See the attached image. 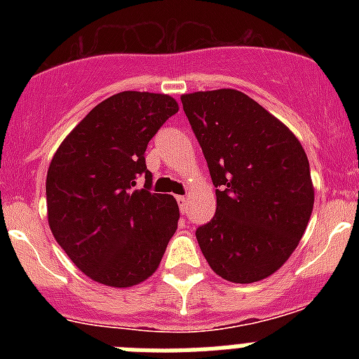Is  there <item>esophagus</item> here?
Wrapping results in <instances>:
<instances>
[{
    "instance_id": "esophagus-1",
    "label": "esophagus",
    "mask_w": 359,
    "mask_h": 359,
    "mask_svg": "<svg viewBox=\"0 0 359 359\" xmlns=\"http://www.w3.org/2000/svg\"><path fill=\"white\" fill-rule=\"evenodd\" d=\"M177 205H180V210L185 212L187 210V203H189V199L185 198V196H177Z\"/></svg>"
}]
</instances>
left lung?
I'll return each instance as SVG.
<instances>
[{"label": "left lung", "mask_w": 359, "mask_h": 359, "mask_svg": "<svg viewBox=\"0 0 359 359\" xmlns=\"http://www.w3.org/2000/svg\"><path fill=\"white\" fill-rule=\"evenodd\" d=\"M215 185L217 208L196 231L219 277L250 284L273 275L309 223L315 189L297 136L237 90L182 95Z\"/></svg>", "instance_id": "left-lung-1"}]
</instances>
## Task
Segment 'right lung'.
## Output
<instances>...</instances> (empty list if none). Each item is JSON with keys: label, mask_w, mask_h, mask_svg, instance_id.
<instances>
[{"label": "right lung", "mask_w": 359, "mask_h": 359, "mask_svg": "<svg viewBox=\"0 0 359 359\" xmlns=\"http://www.w3.org/2000/svg\"><path fill=\"white\" fill-rule=\"evenodd\" d=\"M177 109L169 95L122 91L95 106L53 154L46 174L50 230L98 284L144 282L176 231L180 208L170 194L151 192L145 149ZM140 175L146 185L136 189Z\"/></svg>", "instance_id": "add662e5"}]
</instances>
